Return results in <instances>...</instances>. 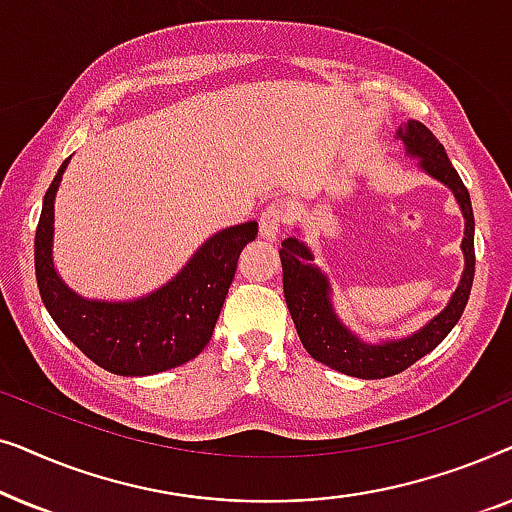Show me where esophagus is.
Returning <instances> with one entry per match:
<instances>
[{
  "label": "esophagus",
  "mask_w": 512,
  "mask_h": 512,
  "mask_svg": "<svg viewBox=\"0 0 512 512\" xmlns=\"http://www.w3.org/2000/svg\"><path fill=\"white\" fill-rule=\"evenodd\" d=\"M284 221V209L279 205H270L265 212L261 214V221H258V233H261L263 240L275 242L279 235V228H282Z\"/></svg>",
  "instance_id": "esophagus-1"
}]
</instances>
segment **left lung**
<instances>
[{"label": "left lung", "mask_w": 512, "mask_h": 512, "mask_svg": "<svg viewBox=\"0 0 512 512\" xmlns=\"http://www.w3.org/2000/svg\"><path fill=\"white\" fill-rule=\"evenodd\" d=\"M396 139L403 142L405 156L419 160V170L450 188L461 214H464V240H461L464 272H461L457 289L436 317H431L422 328L403 335V338H380L377 342L363 340L335 312L333 286L328 282L326 272L314 263V251L303 242L300 230H296L298 235L286 237L279 249L284 272V298L307 354L338 373L361 377V380H382V377L398 375L422 356L433 352L464 314L475 275V219L471 195L447 158L443 144L433 137L429 128L417 121L403 123L396 130Z\"/></svg>", "instance_id": "obj_1"}]
</instances>
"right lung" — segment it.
<instances>
[{
  "mask_svg": "<svg viewBox=\"0 0 512 512\" xmlns=\"http://www.w3.org/2000/svg\"><path fill=\"white\" fill-rule=\"evenodd\" d=\"M69 160L48 186L34 237V270L48 314L90 361L114 375H156L195 359L212 340L237 258L256 240L258 223L247 221L209 235L170 282L146 296H79L62 282L53 261L55 195Z\"/></svg>",
  "mask_w": 512,
  "mask_h": 512,
  "instance_id": "1",
  "label": "right lung"
}]
</instances>
